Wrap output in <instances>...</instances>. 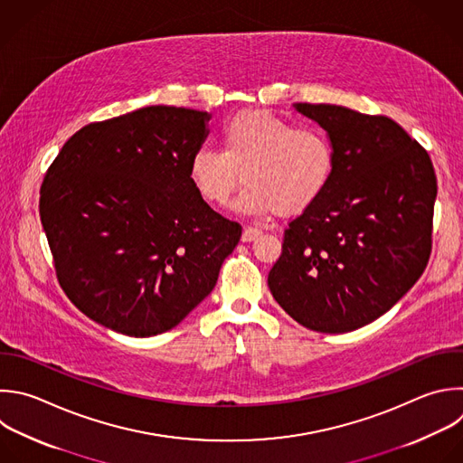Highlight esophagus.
<instances>
[{
	"instance_id": "34e87169",
	"label": "esophagus",
	"mask_w": 463,
	"mask_h": 463,
	"mask_svg": "<svg viewBox=\"0 0 463 463\" xmlns=\"http://www.w3.org/2000/svg\"><path fill=\"white\" fill-rule=\"evenodd\" d=\"M261 234V231L258 227H245L241 232V241H252Z\"/></svg>"
}]
</instances>
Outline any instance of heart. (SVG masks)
<instances>
[{"instance_id":"heart-1","label":"heart","mask_w":463,"mask_h":463,"mask_svg":"<svg viewBox=\"0 0 463 463\" xmlns=\"http://www.w3.org/2000/svg\"><path fill=\"white\" fill-rule=\"evenodd\" d=\"M336 148L318 127H298L269 110H241L222 128V150L202 146L189 164V180L202 200L223 207L247 184L238 207L245 213L298 216L327 193Z\"/></svg>"}]
</instances>
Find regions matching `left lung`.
<instances>
[{
  "label": "left lung",
  "mask_w": 463,
  "mask_h": 463,
  "mask_svg": "<svg viewBox=\"0 0 463 463\" xmlns=\"http://www.w3.org/2000/svg\"><path fill=\"white\" fill-rule=\"evenodd\" d=\"M336 148L322 200L288 222L269 288L299 326L349 333L416 283L432 247L436 175L427 150L387 116L296 103Z\"/></svg>",
  "instance_id": "1"
}]
</instances>
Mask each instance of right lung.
I'll return each mask as SVG.
<instances>
[{"label":"right lung","mask_w":463,"mask_h":463,"mask_svg":"<svg viewBox=\"0 0 463 463\" xmlns=\"http://www.w3.org/2000/svg\"><path fill=\"white\" fill-rule=\"evenodd\" d=\"M203 110L152 105L72 134L45 173L40 218L78 309L145 338L176 327L214 288L241 225L189 180Z\"/></svg>","instance_id":"right-lung-1"}]
</instances>
